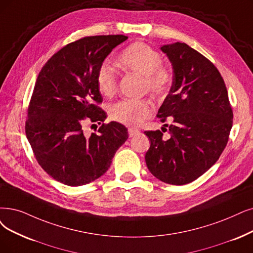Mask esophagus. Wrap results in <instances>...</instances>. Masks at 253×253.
Listing matches in <instances>:
<instances>
[{
  "instance_id": "1",
  "label": "esophagus",
  "mask_w": 253,
  "mask_h": 253,
  "mask_svg": "<svg viewBox=\"0 0 253 253\" xmlns=\"http://www.w3.org/2000/svg\"><path fill=\"white\" fill-rule=\"evenodd\" d=\"M139 133L138 129H135V128H128V135L129 137H133L135 135H137Z\"/></svg>"
}]
</instances>
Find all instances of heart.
Returning a JSON list of instances; mask_svg holds the SVG:
<instances>
[{
  "mask_svg": "<svg viewBox=\"0 0 253 253\" xmlns=\"http://www.w3.org/2000/svg\"><path fill=\"white\" fill-rule=\"evenodd\" d=\"M163 59L157 49L144 42H135L126 47L117 58L119 67L126 73L142 77V90L151 95L162 97L168 93L172 84V74L162 65ZM117 75L108 63L97 69L98 91L110 97L117 91ZM154 105L148 99H124L109 108L110 118L127 126L137 127L154 113Z\"/></svg>",
  "mask_w": 253,
  "mask_h": 253,
  "instance_id": "1",
  "label": "heart"
}]
</instances>
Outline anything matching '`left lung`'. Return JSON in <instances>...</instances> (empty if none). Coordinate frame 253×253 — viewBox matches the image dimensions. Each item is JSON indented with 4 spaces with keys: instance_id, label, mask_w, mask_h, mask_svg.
<instances>
[{
    "instance_id": "obj_1",
    "label": "left lung",
    "mask_w": 253,
    "mask_h": 253,
    "mask_svg": "<svg viewBox=\"0 0 253 253\" xmlns=\"http://www.w3.org/2000/svg\"><path fill=\"white\" fill-rule=\"evenodd\" d=\"M161 49L173 67L172 86L158 117L165 123L167 139L160 129L145 130L150 147L148 170L170 185H185L203 175L224 150L232 126V109L223 78L208 58L186 43Z\"/></svg>"
}]
</instances>
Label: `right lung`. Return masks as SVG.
<instances>
[{
    "instance_id": "obj_1",
    "label": "right lung",
    "mask_w": 253,
    "mask_h": 253,
    "mask_svg": "<svg viewBox=\"0 0 253 253\" xmlns=\"http://www.w3.org/2000/svg\"><path fill=\"white\" fill-rule=\"evenodd\" d=\"M125 35L86 36L50 57L37 77L28 108L26 135L38 164L54 179L82 186L102 176L116 150L128 138L127 128L105 124L96 73ZM86 122L101 125L86 137ZM93 126V125H92Z\"/></svg>"
}]
</instances>
